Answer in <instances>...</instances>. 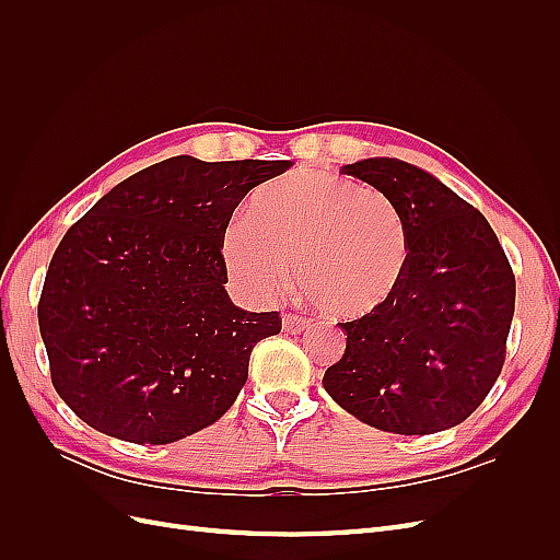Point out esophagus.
I'll list each match as a JSON object with an SVG mask.
<instances>
[{
	"instance_id": "esophagus-1",
	"label": "esophagus",
	"mask_w": 560,
	"mask_h": 560,
	"mask_svg": "<svg viewBox=\"0 0 560 560\" xmlns=\"http://www.w3.org/2000/svg\"><path fill=\"white\" fill-rule=\"evenodd\" d=\"M308 327V319L299 315V313H284L282 315V329L290 331V334H301L303 329Z\"/></svg>"
}]
</instances>
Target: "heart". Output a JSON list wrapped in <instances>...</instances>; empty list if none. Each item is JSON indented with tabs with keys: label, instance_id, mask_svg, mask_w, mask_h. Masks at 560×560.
Masks as SVG:
<instances>
[{
	"label": "heart",
	"instance_id": "b5f03b06",
	"mask_svg": "<svg viewBox=\"0 0 560 560\" xmlns=\"http://www.w3.org/2000/svg\"><path fill=\"white\" fill-rule=\"evenodd\" d=\"M252 222L222 231L229 276L257 299L290 282L327 315L354 319L383 308L399 290L411 254L406 217L387 194L360 182L296 171L252 196Z\"/></svg>",
	"mask_w": 560,
	"mask_h": 560
}]
</instances>
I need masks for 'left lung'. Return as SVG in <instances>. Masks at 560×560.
<instances>
[{"mask_svg": "<svg viewBox=\"0 0 560 560\" xmlns=\"http://www.w3.org/2000/svg\"><path fill=\"white\" fill-rule=\"evenodd\" d=\"M341 173L397 202L411 254L383 308L341 322L346 352L322 385L348 413L383 432L460 425L504 364L516 301L510 259L486 217L420 167L366 159Z\"/></svg>", "mask_w": 560, "mask_h": 560, "instance_id": "left-lung-1", "label": "left lung"}]
</instances>
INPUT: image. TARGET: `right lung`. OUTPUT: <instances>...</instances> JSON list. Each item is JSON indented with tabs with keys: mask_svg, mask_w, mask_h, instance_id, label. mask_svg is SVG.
<instances>
[{
	"mask_svg": "<svg viewBox=\"0 0 560 560\" xmlns=\"http://www.w3.org/2000/svg\"><path fill=\"white\" fill-rule=\"evenodd\" d=\"M290 161L175 156L116 184L48 264L39 331L50 381L93 430L173 444L222 418L280 313L233 306L222 231Z\"/></svg>",
	"mask_w": 560,
	"mask_h": 560,
	"instance_id": "add662e5",
	"label": "right lung"
}]
</instances>
